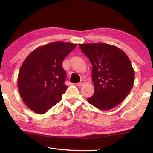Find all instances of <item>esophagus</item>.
<instances>
[{
    "label": "esophagus",
    "mask_w": 153,
    "mask_h": 153,
    "mask_svg": "<svg viewBox=\"0 0 153 153\" xmlns=\"http://www.w3.org/2000/svg\"><path fill=\"white\" fill-rule=\"evenodd\" d=\"M85 80L82 79V81H81V82L77 83L76 84V85L79 86V87H81V86H82L83 85H84V84H85Z\"/></svg>",
    "instance_id": "1"
}]
</instances>
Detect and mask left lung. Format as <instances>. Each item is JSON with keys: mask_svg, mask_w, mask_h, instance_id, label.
Wrapping results in <instances>:
<instances>
[{"mask_svg": "<svg viewBox=\"0 0 153 153\" xmlns=\"http://www.w3.org/2000/svg\"><path fill=\"white\" fill-rule=\"evenodd\" d=\"M82 53L92 65L95 91L87 98L100 110L116 106L130 93L135 73L130 60L119 48L106 43L80 44Z\"/></svg>", "mask_w": 153, "mask_h": 153, "instance_id": "1", "label": "left lung"}]
</instances>
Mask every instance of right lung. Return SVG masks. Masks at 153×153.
Segmentation results:
<instances>
[{
  "mask_svg": "<svg viewBox=\"0 0 153 153\" xmlns=\"http://www.w3.org/2000/svg\"><path fill=\"white\" fill-rule=\"evenodd\" d=\"M76 44L61 41L45 45L29 55L18 74V87L29 108L40 114L60 101L66 91V72L62 61Z\"/></svg>",
  "mask_w": 153,
  "mask_h": 153,
  "instance_id": "add662e5",
  "label": "right lung"
}]
</instances>
